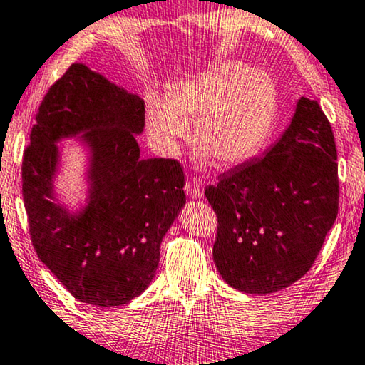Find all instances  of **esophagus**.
Masks as SVG:
<instances>
[{
    "label": "esophagus",
    "instance_id": "obj_1",
    "mask_svg": "<svg viewBox=\"0 0 365 365\" xmlns=\"http://www.w3.org/2000/svg\"><path fill=\"white\" fill-rule=\"evenodd\" d=\"M185 192H187V195L192 200L203 198V187L197 180H188L187 185H185Z\"/></svg>",
    "mask_w": 365,
    "mask_h": 365
}]
</instances>
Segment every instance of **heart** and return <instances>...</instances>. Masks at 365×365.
I'll return each instance as SVG.
<instances>
[{
	"label": "heart",
	"instance_id": "b5f03b06",
	"mask_svg": "<svg viewBox=\"0 0 365 365\" xmlns=\"http://www.w3.org/2000/svg\"><path fill=\"white\" fill-rule=\"evenodd\" d=\"M278 110V91L261 71L236 63L218 64L177 84L168 97H147V129L157 150L173 155L177 142L195 121L197 160L212 157L235 165L253 157L263 145Z\"/></svg>",
	"mask_w": 365,
	"mask_h": 365
}]
</instances>
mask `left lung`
Masks as SVG:
<instances>
[{
    "label": "left lung",
    "instance_id": "8db88e82",
    "mask_svg": "<svg viewBox=\"0 0 365 365\" xmlns=\"http://www.w3.org/2000/svg\"><path fill=\"white\" fill-rule=\"evenodd\" d=\"M336 160L329 120L317 101L301 97L263 155L207 187L218 217L213 259L230 286L271 294L309 271L337 217Z\"/></svg>",
    "mask_w": 365,
    "mask_h": 365
}]
</instances>
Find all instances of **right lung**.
Here are the masks:
<instances>
[{
    "label": "right lung",
    "mask_w": 365,
    "mask_h": 365,
    "mask_svg": "<svg viewBox=\"0 0 365 365\" xmlns=\"http://www.w3.org/2000/svg\"><path fill=\"white\" fill-rule=\"evenodd\" d=\"M145 104L76 63L44 96L23 157V200L39 259L76 299L114 307L142 294L160 245L185 205L183 170L170 158H140L135 135ZM78 136L88 150L85 205L59 202L57 143Z\"/></svg>",
    "instance_id": "1"
}]
</instances>
